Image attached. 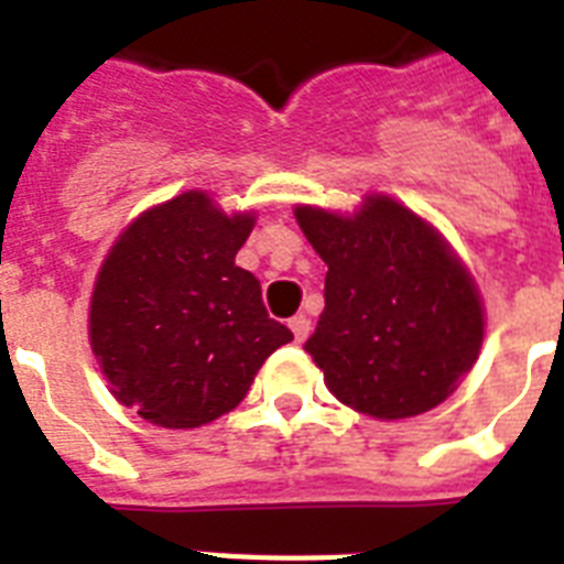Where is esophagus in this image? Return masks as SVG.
I'll return each instance as SVG.
<instances>
[{"instance_id": "obj_1", "label": "esophagus", "mask_w": 564, "mask_h": 564, "mask_svg": "<svg viewBox=\"0 0 564 564\" xmlns=\"http://www.w3.org/2000/svg\"><path fill=\"white\" fill-rule=\"evenodd\" d=\"M290 327H292V336H295V343H304V339L310 336V330H313V322L301 313V316L290 318Z\"/></svg>"}]
</instances>
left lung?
<instances>
[{
	"instance_id": "8db88e82",
	"label": "left lung",
	"mask_w": 564,
	"mask_h": 564,
	"mask_svg": "<svg viewBox=\"0 0 564 564\" xmlns=\"http://www.w3.org/2000/svg\"><path fill=\"white\" fill-rule=\"evenodd\" d=\"M327 263L325 313L307 339L327 389L375 419L433 410L482 343L477 286L427 221L386 195L354 216L299 207Z\"/></svg>"
}]
</instances>
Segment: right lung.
I'll return each mask as SVG.
<instances>
[{
    "mask_svg": "<svg viewBox=\"0 0 564 564\" xmlns=\"http://www.w3.org/2000/svg\"><path fill=\"white\" fill-rule=\"evenodd\" d=\"M254 216H225L204 193L145 210L110 248L90 301V343L110 392L158 427L230 412L292 330L265 313L234 257Z\"/></svg>",
    "mask_w": 564,
    "mask_h": 564,
    "instance_id": "right-lung-1",
    "label": "right lung"
}]
</instances>
